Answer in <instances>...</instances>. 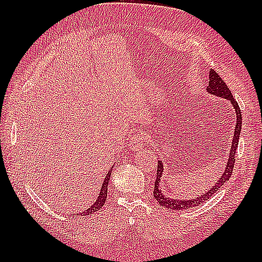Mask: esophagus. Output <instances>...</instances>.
I'll return each instance as SVG.
<instances>
[{"instance_id":"1","label":"esophagus","mask_w":262,"mask_h":262,"mask_svg":"<svg viewBox=\"0 0 262 262\" xmlns=\"http://www.w3.org/2000/svg\"><path fill=\"white\" fill-rule=\"evenodd\" d=\"M145 144V137L140 132H135L132 135V140L129 142V146L133 151H138Z\"/></svg>"}]
</instances>
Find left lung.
Returning a JSON list of instances; mask_svg holds the SVG:
<instances>
[{
  "mask_svg": "<svg viewBox=\"0 0 262 262\" xmlns=\"http://www.w3.org/2000/svg\"><path fill=\"white\" fill-rule=\"evenodd\" d=\"M207 92L210 94H214V96L230 100L231 103L233 104V107H234V109L236 111V126L234 129V137H233V141H232L229 162H227V164H226V169L224 171L223 176L221 177V179L217 181V183H215V186H213V188H210V190L208 192L202 193V196L194 198V199L178 200V199L166 198L162 193V191L160 190L159 183H160L161 177H162V172H163L164 166L162 164V161H158L157 179H155V183H154L153 196H154V199L159 203V205L162 206V207H164V208L172 209V210H185L188 208L196 207V206H199L200 204L207 202V200L211 196H213L215 192H217V190H219L220 188H222V186H223L227 180H230V178L232 176L233 168H234V163H235V153H236V148L238 145V138H240L241 127H242L241 110H240V107H238L236 100L233 98L230 89L227 88L225 82L221 79V76L217 74L214 70L209 71V82H208V86H207Z\"/></svg>",
  "mask_w": 262,
  "mask_h": 262,
  "instance_id": "8db88e82",
  "label": "left lung"
}]
</instances>
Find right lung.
I'll return each instance as SVG.
<instances>
[{
  "mask_svg": "<svg viewBox=\"0 0 262 262\" xmlns=\"http://www.w3.org/2000/svg\"><path fill=\"white\" fill-rule=\"evenodd\" d=\"M110 174H111V169H110V171L108 172V174L105 176V178H104V181H103L102 187H101V191H100V194H99V197L97 198L96 203H94L88 210L83 211V213H82L83 215L94 214V213H96V211H98V210H99L100 208H101L102 206L104 205L105 199H107V189H108V183H109ZM82 214H81V215H82Z\"/></svg>",
  "mask_w": 262,
  "mask_h": 262,
  "instance_id": "1",
  "label": "right lung"
}]
</instances>
